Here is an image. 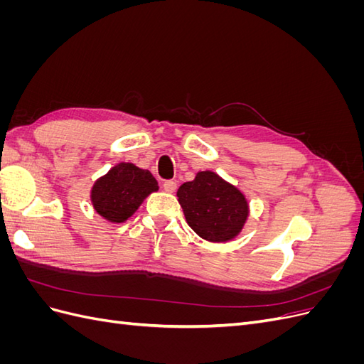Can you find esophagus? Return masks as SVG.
Here are the masks:
<instances>
[{"label":"esophagus","instance_id":"1","mask_svg":"<svg viewBox=\"0 0 364 364\" xmlns=\"http://www.w3.org/2000/svg\"><path fill=\"white\" fill-rule=\"evenodd\" d=\"M162 186H164V190L167 191V193H174L176 188H178V183H176L174 181H165Z\"/></svg>","mask_w":364,"mask_h":364}]
</instances>
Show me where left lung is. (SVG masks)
Returning <instances> with one entry per match:
<instances>
[{"instance_id":"1","label":"left lung","mask_w":364,"mask_h":364,"mask_svg":"<svg viewBox=\"0 0 364 364\" xmlns=\"http://www.w3.org/2000/svg\"><path fill=\"white\" fill-rule=\"evenodd\" d=\"M178 200L188 226L211 243L234 240L249 217L246 196L209 170L199 171L194 181L182 183Z\"/></svg>"}]
</instances>
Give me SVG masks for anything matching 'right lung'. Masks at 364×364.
Wrapping results in <instances>:
<instances>
[{
  "instance_id": "obj_1",
  "label": "right lung",
  "mask_w": 364,
  "mask_h": 364,
  "mask_svg": "<svg viewBox=\"0 0 364 364\" xmlns=\"http://www.w3.org/2000/svg\"><path fill=\"white\" fill-rule=\"evenodd\" d=\"M158 190V182L149 170L130 162H119L94 182L91 203L95 213L107 222L124 223L146 197Z\"/></svg>"
}]
</instances>
